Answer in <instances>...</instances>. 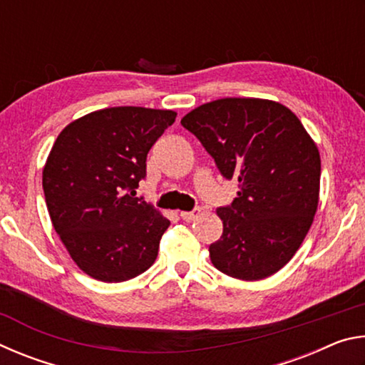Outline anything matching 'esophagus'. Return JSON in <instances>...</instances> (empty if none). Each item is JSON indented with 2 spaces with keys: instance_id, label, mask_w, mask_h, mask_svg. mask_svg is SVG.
Returning a JSON list of instances; mask_svg holds the SVG:
<instances>
[{
  "instance_id": "esophagus-1",
  "label": "esophagus",
  "mask_w": 365,
  "mask_h": 365,
  "mask_svg": "<svg viewBox=\"0 0 365 365\" xmlns=\"http://www.w3.org/2000/svg\"><path fill=\"white\" fill-rule=\"evenodd\" d=\"M200 215H201V209H200V207L193 209V211H182V212H180V217H182L183 220H187V222L195 220V219L200 217Z\"/></svg>"
}]
</instances>
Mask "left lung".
Returning a JSON list of instances; mask_svg holds the SVG:
<instances>
[{
    "label": "left lung",
    "mask_w": 365,
    "mask_h": 365,
    "mask_svg": "<svg viewBox=\"0 0 365 365\" xmlns=\"http://www.w3.org/2000/svg\"><path fill=\"white\" fill-rule=\"evenodd\" d=\"M182 125L201 141L222 175L240 183L219 207L224 233L209 246L214 267L262 280L287 265L319 206L320 153L301 120L262 98H222L190 110Z\"/></svg>",
    "instance_id": "1"
}]
</instances>
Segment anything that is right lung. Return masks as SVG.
I'll list each match as a JSON object with an SVG mask.
<instances>
[{
	"label": "right lung",
	"instance_id": "add662e5",
	"mask_svg": "<svg viewBox=\"0 0 365 365\" xmlns=\"http://www.w3.org/2000/svg\"><path fill=\"white\" fill-rule=\"evenodd\" d=\"M170 109L106 108L63 128L43 168L54 230L91 279L117 283L143 274L158 257L170 220L141 197L146 156L175 122Z\"/></svg>",
	"mask_w": 365,
	"mask_h": 365
}]
</instances>
